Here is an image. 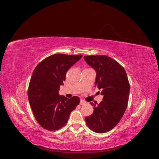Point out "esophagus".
I'll use <instances>...</instances> for the list:
<instances>
[{
	"label": "esophagus",
	"instance_id": "34e87169",
	"mask_svg": "<svg viewBox=\"0 0 159 159\" xmlns=\"http://www.w3.org/2000/svg\"><path fill=\"white\" fill-rule=\"evenodd\" d=\"M86 103V102L84 101V100H82V99H81L80 100V105H83V104H85Z\"/></svg>",
	"mask_w": 159,
	"mask_h": 159
}]
</instances>
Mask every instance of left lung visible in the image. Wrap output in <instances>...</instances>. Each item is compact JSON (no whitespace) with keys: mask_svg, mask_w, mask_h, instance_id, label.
<instances>
[{"mask_svg":"<svg viewBox=\"0 0 159 159\" xmlns=\"http://www.w3.org/2000/svg\"><path fill=\"white\" fill-rule=\"evenodd\" d=\"M85 61L96 71L95 85L102 89V101L94 106L93 114L85 118L92 131L103 133L114 128L122 118L127 107L130 85L124 68L106 55H89Z\"/></svg>","mask_w":159,"mask_h":159,"instance_id":"obj_1","label":"left lung"}]
</instances>
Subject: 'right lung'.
<instances>
[{
    "label": "right lung",
    "instance_id": "right-lung-1",
    "mask_svg": "<svg viewBox=\"0 0 159 159\" xmlns=\"http://www.w3.org/2000/svg\"><path fill=\"white\" fill-rule=\"evenodd\" d=\"M82 57L54 54L44 58L34 69L28 96L34 118L44 129L56 131L64 126L70 112L79 105V97L68 99L60 96L58 92L66 72Z\"/></svg>",
    "mask_w": 159,
    "mask_h": 159
}]
</instances>
